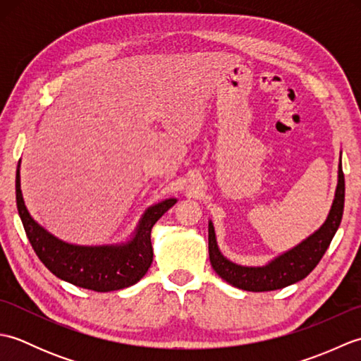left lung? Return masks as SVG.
Wrapping results in <instances>:
<instances>
[{
	"mask_svg": "<svg viewBox=\"0 0 361 361\" xmlns=\"http://www.w3.org/2000/svg\"><path fill=\"white\" fill-rule=\"evenodd\" d=\"M344 209V173L341 163L338 167V185L329 217L315 234L305 239L282 256L276 257L265 267H242L221 256L216 242L214 226L209 224V260L221 279L231 286L248 291L278 290L304 279L315 268L341 224Z\"/></svg>",
	"mask_w": 361,
	"mask_h": 361,
	"instance_id": "8db88e82",
	"label": "left lung"
}]
</instances>
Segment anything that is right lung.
Instances as JSON below:
<instances>
[{"label": "right lung", "mask_w": 361, "mask_h": 361, "mask_svg": "<svg viewBox=\"0 0 361 361\" xmlns=\"http://www.w3.org/2000/svg\"><path fill=\"white\" fill-rule=\"evenodd\" d=\"M15 194H17V208L27 239L44 267L60 279L94 291H113L130 287L147 273L153 259L150 242L152 228L176 203L175 198H169L145 211L136 235L127 245L79 247L59 240L29 216L23 202L18 171Z\"/></svg>", "instance_id": "1"}]
</instances>
